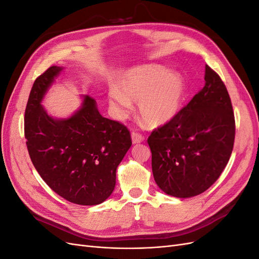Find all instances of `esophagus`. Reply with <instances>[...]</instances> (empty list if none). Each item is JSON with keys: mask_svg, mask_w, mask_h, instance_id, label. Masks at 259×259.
<instances>
[{"mask_svg": "<svg viewBox=\"0 0 259 259\" xmlns=\"http://www.w3.org/2000/svg\"><path fill=\"white\" fill-rule=\"evenodd\" d=\"M144 140H145L144 136L140 135L139 133H136V132H133L132 133V142H133V144H134V145L143 143Z\"/></svg>", "mask_w": 259, "mask_h": 259, "instance_id": "1", "label": "esophagus"}]
</instances>
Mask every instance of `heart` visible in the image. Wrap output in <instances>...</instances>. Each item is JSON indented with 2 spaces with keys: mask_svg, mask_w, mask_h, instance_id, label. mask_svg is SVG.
<instances>
[{
  "mask_svg": "<svg viewBox=\"0 0 259 259\" xmlns=\"http://www.w3.org/2000/svg\"><path fill=\"white\" fill-rule=\"evenodd\" d=\"M119 87L109 90V105L117 119H124L138 103L139 115L150 127H161L173 121L184 107L187 85L178 72L158 66L131 69L120 79Z\"/></svg>",
  "mask_w": 259,
  "mask_h": 259,
  "instance_id": "1",
  "label": "heart"
}]
</instances>
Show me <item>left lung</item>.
Masks as SVG:
<instances>
[{"label":"left lung","instance_id":"8db88e82","mask_svg":"<svg viewBox=\"0 0 259 259\" xmlns=\"http://www.w3.org/2000/svg\"><path fill=\"white\" fill-rule=\"evenodd\" d=\"M204 80L175 119L148 138L155 183L171 197L191 198L207 190L233 149L236 125L228 91L207 65Z\"/></svg>","mask_w":259,"mask_h":259}]
</instances>
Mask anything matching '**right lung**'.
I'll return each mask as SVG.
<instances>
[{
	"instance_id": "right-lung-1",
	"label": "right lung",
	"mask_w": 259,
	"mask_h": 259,
	"mask_svg": "<svg viewBox=\"0 0 259 259\" xmlns=\"http://www.w3.org/2000/svg\"><path fill=\"white\" fill-rule=\"evenodd\" d=\"M64 67L37 77L25 113L27 147L37 173L60 197L79 205H97L114 190L116 168L132 146L123 124L100 114L95 99L82 95L77 110L54 117L42 101Z\"/></svg>"
}]
</instances>
